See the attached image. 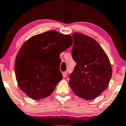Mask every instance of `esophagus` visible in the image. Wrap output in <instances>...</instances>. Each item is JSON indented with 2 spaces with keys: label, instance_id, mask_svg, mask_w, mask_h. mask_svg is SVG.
<instances>
[{
  "label": "esophagus",
  "instance_id": "34e87169",
  "mask_svg": "<svg viewBox=\"0 0 126 126\" xmlns=\"http://www.w3.org/2000/svg\"><path fill=\"white\" fill-rule=\"evenodd\" d=\"M67 76V72H63V78H66Z\"/></svg>",
  "mask_w": 126,
  "mask_h": 126
}]
</instances>
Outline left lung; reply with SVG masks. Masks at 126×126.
<instances>
[{"instance_id": "left-lung-1", "label": "left lung", "mask_w": 126, "mask_h": 126, "mask_svg": "<svg viewBox=\"0 0 126 126\" xmlns=\"http://www.w3.org/2000/svg\"><path fill=\"white\" fill-rule=\"evenodd\" d=\"M72 56L77 62L70 75L69 84L77 96L92 100L99 96L109 86L112 67L106 54L93 38L74 32Z\"/></svg>"}]
</instances>
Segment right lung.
<instances>
[{"instance_id": "1", "label": "right lung", "mask_w": 126, "mask_h": 126, "mask_svg": "<svg viewBox=\"0 0 126 126\" xmlns=\"http://www.w3.org/2000/svg\"><path fill=\"white\" fill-rule=\"evenodd\" d=\"M72 36L51 30L32 36L19 49L15 72L20 89L30 98L40 100L53 93L63 76L60 54L72 45Z\"/></svg>"}]
</instances>
